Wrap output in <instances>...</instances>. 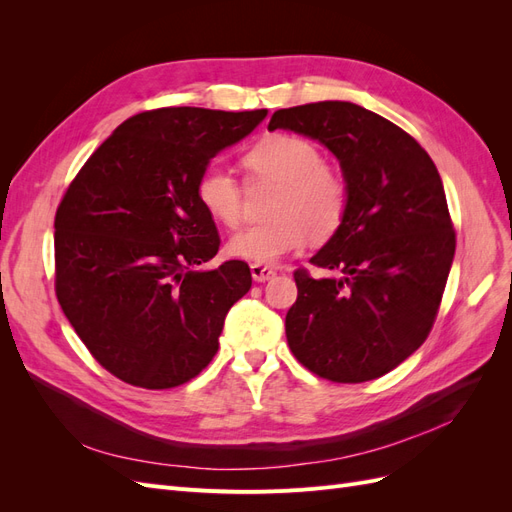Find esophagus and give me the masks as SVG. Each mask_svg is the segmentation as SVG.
Masks as SVG:
<instances>
[{
	"mask_svg": "<svg viewBox=\"0 0 512 512\" xmlns=\"http://www.w3.org/2000/svg\"><path fill=\"white\" fill-rule=\"evenodd\" d=\"M250 271H252V277L256 282H267V280H271V277H275V271L265 265H252Z\"/></svg>",
	"mask_w": 512,
	"mask_h": 512,
	"instance_id": "1",
	"label": "esophagus"
}]
</instances>
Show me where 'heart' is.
<instances>
[{"mask_svg":"<svg viewBox=\"0 0 512 512\" xmlns=\"http://www.w3.org/2000/svg\"><path fill=\"white\" fill-rule=\"evenodd\" d=\"M254 179L280 185L269 215L273 220L239 230L228 239L226 252L254 265H275L312 239H331L348 209V185L312 141L297 134H271L243 158ZM196 198L209 218L226 228L241 222V188L222 166H207L196 181Z\"/></svg>","mask_w":512,"mask_h":512,"instance_id":"obj_1","label":"heart"}]
</instances>
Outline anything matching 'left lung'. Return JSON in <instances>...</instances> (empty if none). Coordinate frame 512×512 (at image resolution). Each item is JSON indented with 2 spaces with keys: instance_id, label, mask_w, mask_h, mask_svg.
Instances as JSON below:
<instances>
[{
  "instance_id": "1",
  "label": "left lung",
  "mask_w": 512,
  "mask_h": 512,
  "mask_svg": "<svg viewBox=\"0 0 512 512\" xmlns=\"http://www.w3.org/2000/svg\"><path fill=\"white\" fill-rule=\"evenodd\" d=\"M322 143L342 166L346 218L312 256L329 277L294 271L292 354L331 382H367L404 363L436 320L455 230L436 164L414 138L352 102L275 111L269 130Z\"/></svg>"
}]
</instances>
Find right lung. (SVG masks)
<instances>
[{
	"instance_id": "1",
	"label": "right lung",
	"mask_w": 512,
	"mask_h": 512,
	"mask_svg": "<svg viewBox=\"0 0 512 512\" xmlns=\"http://www.w3.org/2000/svg\"><path fill=\"white\" fill-rule=\"evenodd\" d=\"M267 117L170 106L134 115L91 153L55 215V290L94 359L141 389H173L218 352L228 309L252 288L196 198L211 158Z\"/></svg>"
}]
</instances>
